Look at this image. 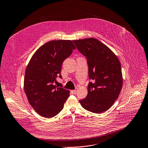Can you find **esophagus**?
I'll list each match as a JSON object with an SVG mask.
<instances>
[{
  "instance_id": "1",
  "label": "esophagus",
  "mask_w": 148,
  "mask_h": 148,
  "mask_svg": "<svg viewBox=\"0 0 148 148\" xmlns=\"http://www.w3.org/2000/svg\"><path fill=\"white\" fill-rule=\"evenodd\" d=\"M72 92L73 94H74V95H75V94L77 93V90H72Z\"/></svg>"
}]
</instances>
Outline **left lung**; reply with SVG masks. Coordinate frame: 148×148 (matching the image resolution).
I'll use <instances>...</instances> for the list:
<instances>
[{
	"label": "left lung",
	"mask_w": 148,
	"mask_h": 148,
	"mask_svg": "<svg viewBox=\"0 0 148 148\" xmlns=\"http://www.w3.org/2000/svg\"><path fill=\"white\" fill-rule=\"evenodd\" d=\"M79 52L87 58L88 77L86 99L79 100L84 109L95 113L109 109L122 90L123 78L117 56L106 45L93 38L74 40Z\"/></svg>",
	"instance_id": "1"
}]
</instances>
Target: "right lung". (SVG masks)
Listing matches in <instances>:
<instances>
[{
    "label": "right lung",
    "mask_w": 148,
    "mask_h": 148,
    "mask_svg": "<svg viewBox=\"0 0 148 148\" xmlns=\"http://www.w3.org/2000/svg\"><path fill=\"white\" fill-rule=\"evenodd\" d=\"M75 45L70 40L51 41L34 53L26 69L24 90L29 104L41 116L51 118L58 114L70 96V91L56 86L62 78L63 61L70 57Z\"/></svg>",
    "instance_id": "obj_1"
}]
</instances>
